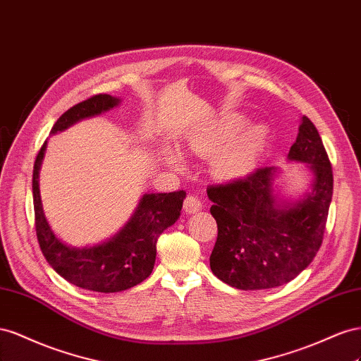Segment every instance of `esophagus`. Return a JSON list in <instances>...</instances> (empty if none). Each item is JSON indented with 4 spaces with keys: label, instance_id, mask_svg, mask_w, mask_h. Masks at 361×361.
<instances>
[{
    "label": "esophagus",
    "instance_id": "1",
    "mask_svg": "<svg viewBox=\"0 0 361 361\" xmlns=\"http://www.w3.org/2000/svg\"><path fill=\"white\" fill-rule=\"evenodd\" d=\"M184 213L186 214H192V213H197L202 209V202L198 197H193V195H189V197L184 200Z\"/></svg>",
    "mask_w": 361,
    "mask_h": 361
}]
</instances>
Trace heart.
<instances>
[{
    "label": "heart",
    "instance_id": "heart-1",
    "mask_svg": "<svg viewBox=\"0 0 361 361\" xmlns=\"http://www.w3.org/2000/svg\"><path fill=\"white\" fill-rule=\"evenodd\" d=\"M238 122H224L205 135L190 142V149L202 157H213V171L221 178H235L252 169L266 142V131L259 126H252L235 136L224 149L234 133L238 131ZM224 149L222 150L221 148ZM168 160L175 168H183V161L177 154H169Z\"/></svg>",
    "mask_w": 361,
    "mask_h": 361
}]
</instances>
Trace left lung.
I'll return each mask as SVG.
<instances>
[{"mask_svg": "<svg viewBox=\"0 0 361 361\" xmlns=\"http://www.w3.org/2000/svg\"><path fill=\"white\" fill-rule=\"evenodd\" d=\"M289 160L308 163L314 175L312 193L295 204H280L275 198L274 166L207 188L210 213L218 224L210 267L235 289H272L289 283L321 248L333 198V169L307 116L301 118Z\"/></svg>", "mask_w": 361, "mask_h": 361, "instance_id": "1", "label": "left lung"}]
</instances>
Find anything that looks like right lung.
Returning a JSON list of instances; mask_svg holds the SVG:
<instances>
[{"instance_id":"add662e5","label":"right lung","mask_w":361,"mask_h":361,"mask_svg":"<svg viewBox=\"0 0 361 361\" xmlns=\"http://www.w3.org/2000/svg\"><path fill=\"white\" fill-rule=\"evenodd\" d=\"M118 104L119 99L107 94L90 97L66 110L51 128V135ZM45 148L47 142L39 149L35 161L33 204L37 242L49 266L71 284L102 293L127 290L147 280L156 263L157 239L180 218L186 192L143 195L130 222L115 238L90 248H72L56 238L40 202L39 169Z\"/></svg>"}]
</instances>
